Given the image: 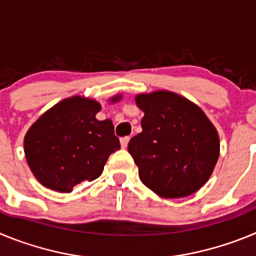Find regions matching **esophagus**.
I'll return each mask as SVG.
<instances>
[{
  "label": "esophagus",
  "mask_w": 256,
  "mask_h": 256,
  "mask_svg": "<svg viewBox=\"0 0 256 256\" xmlns=\"http://www.w3.org/2000/svg\"><path fill=\"white\" fill-rule=\"evenodd\" d=\"M130 137H128V136H126V137H122V138H120L122 148H126V144H128V142H130Z\"/></svg>",
  "instance_id": "1"
}]
</instances>
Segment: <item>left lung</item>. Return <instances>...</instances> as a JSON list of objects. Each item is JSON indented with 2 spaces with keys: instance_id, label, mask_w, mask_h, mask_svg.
Segmentation results:
<instances>
[{
  "instance_id": "obj_1",
  "label": "left lung",
  "mask_w": 256,
  "mask_h": 256,
  "mask_svg": "<svg viewBox=\"0 0 256 256\" xmlns=\"http://www.w3.org/2000/svg\"><path fill=\"white\" fill-rule=\"evenodd\" d=\"M136 104L144 112L142 132L128 151L140 180L165 198H186L204 186L219 158V137L204 112L169 91L142 94Z\"/></svg>"
}]
</instances>
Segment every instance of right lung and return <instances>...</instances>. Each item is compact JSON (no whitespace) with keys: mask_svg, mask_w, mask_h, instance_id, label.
Segmentation results:
<instances>
[{"mask_svg":"<svg viewBox=\"0 0 256 256\" xmlns=\"http://www.w3.org/2000/svg\"><path fill=\"white\" fill-rule=\"evenodd\" d=\"M100 110L97 101L70 97L47 110L29 128L24 152L32 173L44 187L72 192L83 180L100 177L108 156L120 148L112 122L96 119Z\"/></svg>","mask_w":256,"mask_h":256,"instance_id":"add662e5","label":"right lung"}]
</instances>
